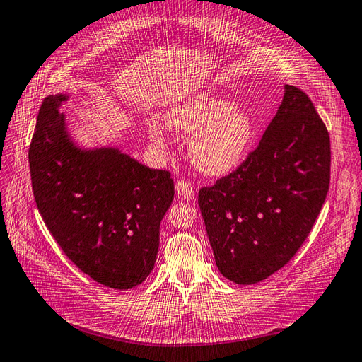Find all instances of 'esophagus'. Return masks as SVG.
I'll use <instances>...</instances> for the list:
<instances>
[{
    "label": "esophagus",
    "instance_id": "esophagus-1",
    "mask_svg": "<svg viewBox=\"0 0 362 362\" xmlns=\"http://www.w3.org/2000/svg\"><path fill=\"white\" fill-rule=\"evenodd\" d=\"M175 189H176V195H178L182 199H187V202H189V199L195 198V190L187 181H184V180L178 181V182H176Z\"/></svg>",
    "mask_w": 362,
    "mask_h": 362
}]
</instances>
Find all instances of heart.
<instances>
[{
    "label": "heart",
    "mask_w": 362,
    "mask_h": 362,
    "mask_svg": "<svg viewBox=\"0 0 362 362\" xmlns=\"http://www.w3.org/2000/svg\"><path fill=\"white\" fill-rule=\"evenodd\" d=\"M165 125L189 139V155L199 172L209 176L230 173L245 159L254 138V119L237 108L235 100L216 93H202L167 111ZM150 141L165 147V132L153 119L147 120Z\"/></svg>",
    "instance_id": "b5f03b06"
}]
</instances>
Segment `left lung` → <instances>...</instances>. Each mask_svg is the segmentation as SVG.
<instances>
[{"label":"left lung","instance_id":"left-lung-1","mask_svg":"<svg viewBox=\"0 0 362 362\" xmlns=\"http://www.w3.org/2000/svg\"><path fill=\"white\" fill-rule=\"evenodd\" d=\"M330 163V136L315 105L299 88L285 85L257 148L235 172L198 194L224 277L252 285L293 259L325 202Z\"/></svg>","mask_w":362,"mask_h":362}]
</instances>
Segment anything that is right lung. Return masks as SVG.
<instances>
[{
  "label": "right lung",
  "mask_w": 362,
  "mask_h": 362,
  "mask_svg": "<svg viewBox=\"0 0 362 362\" xmlns=\"http://www.w3.org/2000/svg\"><path fill=\"white\" fill-rule=\"evenodd\" d=\"M66 100L68 94L43 100L32 136L29 168L38 212L80 271L100 285L130 290L155 267L173 180L119 148H80L59 111Z\"/></svg>",
  "instance_id": "obj_1"
}]
</instances>
